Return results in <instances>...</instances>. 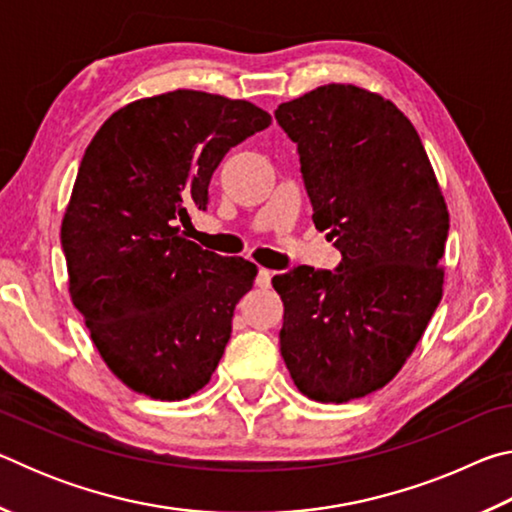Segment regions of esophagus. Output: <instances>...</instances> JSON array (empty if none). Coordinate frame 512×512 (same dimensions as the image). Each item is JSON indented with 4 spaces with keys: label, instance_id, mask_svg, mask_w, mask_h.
Listing matches in <instances>:
<instances>
[{
    "label": "esophagus",
    "instance_id": "esophagus-1",
    "mask_svg": "<svg viewBox=\"0 0 512 512\" xmlns=\"http://www.w3.org/2000/svg\"><path fill=\"white\" fill-rule=\"evenodd\" d=\"M273 275H275V273L268 271V268H259V273H257V287H262V289L271 287Z\"/></svg>",
    "mask_w": 512,
    "mask_h": 512
}]
</instances>
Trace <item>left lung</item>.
Masks as SVG:
<instances>
[{"label":"left lung","mask_w":512,"mask_h":512,"mask_svg":"<svg viewBox=\"0 0 512 512\" xmlns=\"http://www.w3.org/2000/svg\"><path fill=\"white\" fill-rule=\"evenodd\" d=\"M298 144L318 230L336 271L275 275L280 352L309 400L343 404L384 388L443 298L449 212L420 135L377 92L329 83L275 110Z\"/></svg>","instance_id":"left-lung-1"}]
</instances>
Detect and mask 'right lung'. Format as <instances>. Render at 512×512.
<instances>
[{"label":"right lung","mask_w":512,"mask_h":512,"mask_svg":"<svg viewBox=\"0 0 512 512\" xmlns=\"http://www.w3.org/2000/svg\"><path fill=\"white\" fill-rule=\"evenodd\" d=\"M271 124L244 99L173 90L103 121L60 225L69 296L101 359L135 393L187 400L212 379L257 266L180 235L232 146Z\"/></svg>","instance_id":"add662e5"}]
</instances>
